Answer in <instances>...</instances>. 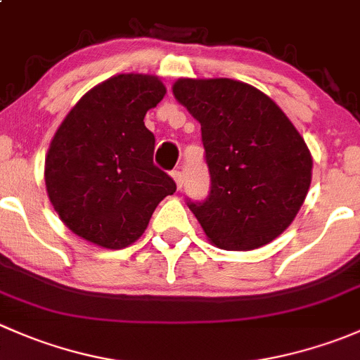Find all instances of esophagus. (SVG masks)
<instances>
[{"mask_svg": "<svg viewBox=\"0 0 360 360\" xmlns=\"http://www.w3.org/2000/svg\"><path fill=\"white\" fill-rule=\"evenodd\" d=\"M172 177H174V181H176V184H177V190H181V188H183V181H184L183 172H181L179 169L172 170Z\"/></svg>", "mask_w": 360, "mask_h": 360, "instance_id": "1", "label": "esophagus"}]
</instances>
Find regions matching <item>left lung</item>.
Here are the masks:
<instances>
[{
	"label": "left lung",
	"mask_w": 360,
	"mask_h": 360,
	"mask_svg": "<svg viewBox=\"0 0 360 360\" xmlns=\"http://www.w3.org/2000/svg\"><path fill=\"white\" fill-rule=\"evenodd\" d=\"M172 90L202 127L209 195L186 202L209 240L250 250L277 238L310 188L311 157L303 137L270 97L248 83L184 78Z\"/></svg>",
	"instance_id": "left-lung-1"
}]
</instances>
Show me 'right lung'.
I'll return each instance as SVG.
<instances>
[{
    "mask_svg": "<svg viewBox=\"0 0 360 360\" xmlns=\"http://www.w3.org/2000/svg\"><path fill=\"white\" fill-rule=\"evenodd\" d=\"M163 96L155 76L118 75L86 92L64 118L46 155L45 183L53 209L78 237L127 248L176 191L153 163L155 136L144 125Z\"/></svg>",
    "mask_w": 360,
    "mask_h": 360,
    "instance_id": "right-lung-1",
    "label": "right lung"
}]
</instances>
